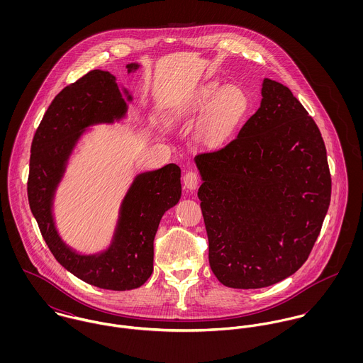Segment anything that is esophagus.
Instances as JSON below:
<instances>
[{
    "mask_svg": "<svg viewBox=\"0 0 363 363\" xmlns=\"http://www.w3.org/2000/svg\"><path fill=\"white\" fill-rule=\"evenodd\" d=\"M183 183H184V187L189 189V190H196L200 184V176L197 172L194 170H189L186 172L184 177H183Z\"/></svg>",
    "mask_w": 363,
    "mask_h": 363,
    "instance_id": "1",
    "label": "esophagus"
}]
</instances>
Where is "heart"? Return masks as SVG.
I'll use <instances>...</instances> for the list:
<instances>
[{"label": "heart", "instance_id": "obj_1", "mask_svg": "<svg viewBox=\"0 0 363 363\" xmlns=\"http://www.w3.org/2000/svg\"><path fill=\"white\" fill-rule=\"evenodd\" d=\"M207 108L197 130V140L204 145H215L230 137L243 121L249 111V98L238 86L223 89L218 84H209L191 104L196 111H204ZM176 113H180V108Z\"/></svg>", "mask_w": 363, "mask_h": 363}]
</instances>
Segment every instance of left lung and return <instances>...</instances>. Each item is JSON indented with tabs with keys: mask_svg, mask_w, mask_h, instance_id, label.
<instances>
[{
	"mask_svg": "<svg viewBox=\"0 0 363 363\" xmlns=\"http://www.w3.org/2000/svg\"><path fill=\"white\" fill-rule=\"evenodd\" d=\"M259 110L226 145L196 156L209 265L220 284L257 289L308 259L331 199L318 127L285 85L265 78Z\"/></svg>",
	"mask_w": 363,
	"mask_h": 363,
	"instance_id": "1",
	"label": "left lung"
}]
</instances>
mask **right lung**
Segmentation results:
<instances>
[{
    "label": "right lung",
    "mask_w": 363,
    "mask_h": 363,
    "mask_svg": "<svg viewBox=\"0 0 363 363\" xmlns=\"http://www.w3.org/2000/svg\"><path fill=\"white\" fill-rule=\"evenodd\" d=\"M128 64V72L138 68ZM127 101L131 95L124 89ZM127 104L107 71L94 69L65 86L49 106L32 141L28 200L52 256L86 284L110 291H130L147 282L154 271V239L159 222L182 196L180 167L169 163L135 177L120 208L113 240L99 255H79L58 236L52 199L85 128L124 117Z\"/></svg>",
    "instance_id": "1"
}]
</instances>
